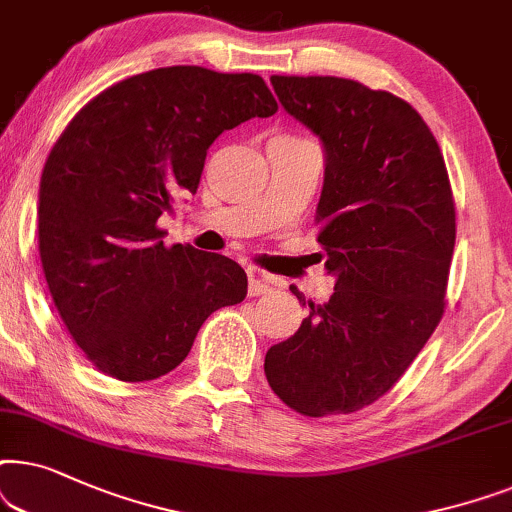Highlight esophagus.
<instances>
[{"instance_id": "obj_1", "label": "esophagus", "mask_w": 512, "mask_h": 512, "mask_svg": "<svg viewBox=\"0 0 512 512\" xmlns=\"http://www.w3.org/2000/svg\"><path fill=\"white\" fill-rule=\"evenodd\" d=\"M248 281H250V285H248L250 297H260V295H269V292H274V283H271L267 276L257 274V271H250Z\"/></svg>"}]
</instances>
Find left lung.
<instances>
[{"label": "left lung", "mask_w": 512, "mask_h": 512, "mask_svg": "<svg viewBox=\"0 0 512 512\" xmlns=\"http://www.w3.org/2000/svg\"><path fill=\"white\" fill-rule=\"evenodd\" d=\"M271 86L323 145L316 224L335 292L309 302L295 335L267 351L264 374L299 414H351L403 377L445 311L456 238L445 159L393 93L339 77L274 74Z\"/></svg>", "instance_id": "8db88e82"}]
</instances>
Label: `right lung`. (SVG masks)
I'll list each match as a JSON object with an SVG mask.
<instances>
[{"label": "right lung", "instance_id": "add662e5", "mask_svg": "<svg viewBox=\"0 0 512 512\" xmlns=\"http://www.w3.org/2000/svg\"><path fill=\"white\" fill-rule=\"evenodd\" d=\"M276 109L257 74L159 67L102 91L53 145L39 182V257L67 332L100 372L163 377L210 313L248 295L234 260L166 248L156 220L196 194L224 131Z\"/></svg>", "mask_w": 512, "mask_h": 512}]
</instances>
